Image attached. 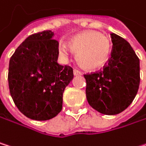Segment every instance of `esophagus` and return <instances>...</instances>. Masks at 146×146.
Instances as JSON below:
<instances>
[{"label":"esophagus","instance_id":"34e87169","mask_svg":"<svg viewBox=\"0 0 146 146\" xmlns=\"http://www.w3.org/2000/svg\"><path fill=\"white\" fill-rule=\"evenodd\" d=\"M74 74L75 75H82V72L78 69H74Z\"/></svg>","mask_w":146,"mask_h":146}]
</instances>
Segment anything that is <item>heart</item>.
I'll list each match as a JSON object with an SVG mask.
<instances>
[{
  "label": "heart",
  "instance_id": "obj_1",
  "mask_svg": "<svg viewBox=\"0 0 146 146\" xmlns=\"http://www.w3.org/2000/svg\"><path fill=\"white\" fill-rule=\"evenodd\" d=\"M69 47L66 45L60 46V52L65 57L71 54V50L77 52L76 59L80 66L93 70L104 66L111 53L109 38L96 31H87L72 37L69 41Z\"/></svg>",
  "mask_w": 146,
  "mask_h": 146
}]
</instances>
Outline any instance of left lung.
Instances as JSON below:
<instances>
[{"instance_id":"left-lung-1","label":"left lung","mask_w":146,"mask_h":146,"mask_svg":"<svg viewBox=\"0 0 146 146\" xmlns=\"http://www.w3.org/2000/svg\"><path fill=\"white\" fill-rule=\"evenodd\" d=\"M111 56L103 68L84 74L89 105L106 115L125 110L136 96L139 82V59L130 44L111 34Z\"/></svg>"}]
</instances>
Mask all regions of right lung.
I'll return each instance as SVG.
<instances>
[{
    "label": "right lung",
    "instance_id": "add662e5",
    "mask_svg": "<svg viewBox=\"0 0 146 146\" xmlns=\"http://www.w3.org/2000/svg\"><path fill=\"white\" fill-rule=\"evenodd\" d=\"M53 36L51 31L30 35L10 58V94L20 111L31 119L57 116L64 90L74 78L72 66L58 63L59 42Z\"/></svg>",
    "mask_w": 146,
    "mask_h": 146
}]
</instances>
